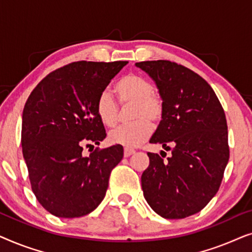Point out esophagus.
I'll list each match as a JSON object with an SVG mask.
<instances>
[{"label": "esophagus", "mask_w": 252, "mask_h": 252, "mask_svg": "<svg viewBox=\"0 0 252 252\" xmlns=\"http://www.w3.org/2000/svg\"><path fill=\"white\" fill-rule=\"evenodd\" d=\"M133 154H135V150L134 149H128V148H125V150H124V156L125 157L132 156Z\"/></svg>", "instance_id": "1"}]
</instances>
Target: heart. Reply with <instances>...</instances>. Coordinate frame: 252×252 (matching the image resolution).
Instances as JSON below:
<instances>
[{
  "mask_svg": "<svg viewBox=\"0 0 252 252\" xmlns=\"http://www.w3.org/2000/svg\"><path fill=\"white\" fill-rule=\"evenodd\" d=\"M113 92L120 105L130 104L128 125L120 126L109 134V141L126 148H135L149 139L153 133L150 123H159L164 116L165 106L161 96L154 92L149 79L141 74L129 73L116 82ZM98 119L106 127H115L119 119V109L108 92H102L95 103Z\"/></svg>",
  "mask_w": 252,
  "mask_h": 252,
  "instance_id": "b5f03b06",
  "label": "heart"
}]
</instances>
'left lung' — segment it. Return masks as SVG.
<instances>
[{"label":"left lung","mask_w":252,"mask_h":252,"mask_svg":"<svg viewBox=\"0 0 252 252\" xmlns=\"http://www.w3.org/2000/svg\"><path fill=\"white\" fill-rule=\"evenodd\" d=\"M156 82L165 111L150 143L172 156L148 153L141 177L144 198L158 215L182 219L204 209L219 190L229 159L225 111L211 86L171 61L135 64Z\"/></svg>","instance_id":"1"}]
</instances>
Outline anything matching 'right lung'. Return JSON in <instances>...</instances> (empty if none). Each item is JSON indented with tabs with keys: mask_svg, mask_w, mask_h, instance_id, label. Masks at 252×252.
I'll return each mask as SVG.
<instances>
[{
	"mask_svg": "<svg viewBox=\"0 0 252 252\" xmlns=\"http://www.w3.org/2000/svg\"><path fill=\"white\" fill-rule=\"evenodd\" d=\"M127 63L73 62L50 72L27 98L23 156L34 195L51 215L84 217L104 198L110 173L123 159L124 148H96L89 156L82 150L105 139L96 98Z\"/></svg>",
	"mask_w": 252,
	"mask_h": 252,
	"instance_id": "add662e5",
	"label": "right lung"
}]
</instances>
